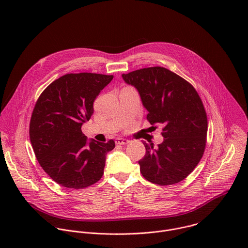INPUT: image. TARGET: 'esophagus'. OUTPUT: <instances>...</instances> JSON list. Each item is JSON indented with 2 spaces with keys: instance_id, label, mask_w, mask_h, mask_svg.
I'll return each mask as SVG.
<instances>
[{
  "instance_id": "obj_1",
  "label": "esophagus",
  "mask_w": 248,
  "mask_h": 248,
  "mask_svg": "<svg viewBox=\"0 0 248 248\" xmlns=\"http://www.w3.org/2000/svg\"><path fill=\"white\" fill-rule=\"evenodd\" d=\"M116 143L119 144V145H125V144H128L129 143V140L125 139V138H122V137H119L116 139Z\"/></svg>"
}]
</instances>
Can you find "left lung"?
I'll use <instances>...</instances> for the list:
<instances>
[{
  "instance_id": "8db88e82",
  "label": "left lung",
  "mask_w": 248,
  "mask_h": 248,
  "mask_svg": "<svg viewBox=\"0 0 248 248\" xmlns=\"http://www.w3.org/2000/svg\"><path fill=\"white\" fill-rule=\"evenodd\" d=\"M123 78L138 90L147 121L163 124L161 144L143 142L146 154L138 162L141 173L159 186L184 181L206 147L208 122L200 96L188 81L162 66L140 68Z\"/></svg>"
}]
</instances>
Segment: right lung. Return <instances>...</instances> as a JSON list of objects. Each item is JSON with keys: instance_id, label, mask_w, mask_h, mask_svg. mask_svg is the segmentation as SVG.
Listing matches in <instances>:
<instances>
[{"instance_id": "obj_1", "label": "right lung", "mask_w": 248, "mask_h": 248, "mask_svg": "<svg viewBox=\"0 0 248 248\" xmlns=\"http://www.w3.org/2000/svg\"><path fill=\"white\" fill-rule=\"evenodd\" d=\"M113 76L67 74L39 96L31 115L29 136L33 151L50 178L66 188L82 189L104 173L106 154L115 141L97 142L81 131L93 114V103Z\"/></svg>"}]
</instances>
